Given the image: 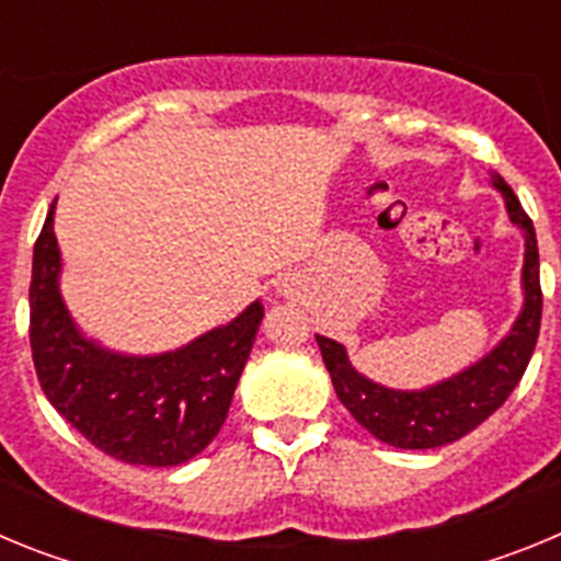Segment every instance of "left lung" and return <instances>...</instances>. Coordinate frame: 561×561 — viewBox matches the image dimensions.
I'll return each instance as SVG.
<instances>
[{"instance_id": "left-lung-1", "label": "left lung", "mask_w": 561, "mask_h": 561, "mask_svg": "<svg viewBox=\"0 0 561 561\" xmlns=\"http://www.w3.org/2000/svg\"><path fill=\"white\" fill-rule=\"evenodd\" d=\"M492 187L503 196L508 221L523 232V309L508 334L489 354L469 368L419 390H399L379 385L351 365L345 345L317 334L325 368L334 381L336 399L368 430L374 438L399 449H435L463 438L483 424L503 404L523 379L542 320V289H539V250L531 219L514 191L500 173H492Z\"/></svg>"}]
</instances>
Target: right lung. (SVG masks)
<instances>
[{"label": "right lung", "instance_id": "right-lung-1", "mask_svg": "<svg viewBox=\"0 0 561 561\" xmlns=\"http://www.w3.org/2000/svg\"><path fill=\"white\" fill-rule=\"evenodd\" d=\"M56 205L33 247L30 348L44 396L101 453L137 466H180L216 438L264 304L162 354H123L78 329L61 295Z\"/></svg>", "mask_w": 561, "mask_h": 561}]
</instances>
